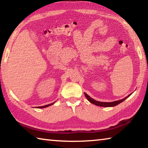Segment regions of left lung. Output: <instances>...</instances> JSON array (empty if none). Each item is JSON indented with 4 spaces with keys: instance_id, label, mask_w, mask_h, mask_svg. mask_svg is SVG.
Masks as SVG:
<instances>
[{
    "instance_id": "left-lung-1",
    "label": "left lung",
    "mask_w": 148,
    "mask_h": 148,
    "mask_svg": "<svg viewBox=\"0 0 148 148\" xmlns=\"http://www.w3.org/2000/svg\"><path fill=\"white\" fill-rule=\"evenodd\" d=\"M85 96L87 98V99L88 100V101L91 102V103L95 105H96V106H103V107H113L116 106V105L119 104L122 102L123 101H124L125 99L127 98H128V97L131 95V94H130L128 96L125 97V98L121 100H119V101H114V102H99V101H95L93 99H92L88 95L87 93L85 92Z\"/></svg>"
}]
</instances>
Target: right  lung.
<instances>
[{
	"instance_id": "obj_1",
	"label": "right lung",
	"mask_w": 148,
	"mask_h": 148,
	"mask_svg": "<svg viewBox=\"0 0 148 148\" xmlns=\"http://www.w3.org/2000/svg\"><path fill=\"white\" fill-rule=\"evenodd\" d=\"M55 103V102H53V103H51V104H47V105H46V106H38L37 107V108H46V107H48V106H51V105H52V104H53Z\"/></svg>"
}]
</instances>
